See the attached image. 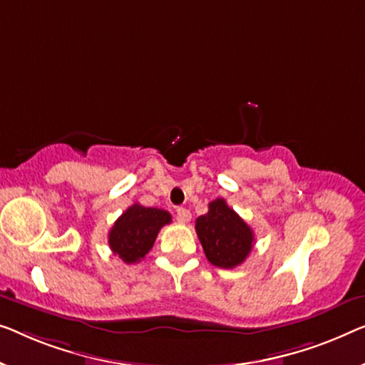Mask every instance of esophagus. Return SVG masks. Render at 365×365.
<instances>
[{"label":"esophagus","mask_w":365,"mask_h":365,"mask_svg":"<svg viewBox=\"0 0 365 365\" xmlns=\"http://www.w3.org/2000/svg\"><path fill=\"white\" fill-rule=\"evenodd\" d=\"M176 219H178L179 222H181V224H186V222L191 220V212H189L187 209L179 207V209L176 210Z\"/></svg>","instance_id":"obj_1"}]
</instances>
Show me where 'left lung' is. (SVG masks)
<instances>
[{
  "label": "left lung",
  "instance_id": "obj_1",
  "mask_svg": "<svg viewBox=\"0 0 365 365\" xmlns=\"http://www.w3.org/2000/svg\"><path fill=\"white\" fill-rule=\"evenodd\" d=\"M195 232L207 260L219 268L244 263L255 242L247 222L220 197L209 204L207 214L195 219Z\"/></svg>",
  "mask_w": 365,
  "mask_h": 365
}]
</instances>
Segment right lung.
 I'll use <instances>...</instances> for the list:
<instances>
[{
	"mask_svg": "<svg viewBox=\"0 0 365 365\" xmlns=\"http://www.w3.org/2000/svg\"><path fill=\"white\" fill-rule=\"evenodd\" d=\"M171 222L168 210L133 204L125 210L108 232V245L113 255L125 263H136L148 255L161 227Z\"/></svg>",
	"mask_w": 365,
	"mask_h": 365,
	"instance_id": "obj_1",
	"label": "right lung"
}]
</instances>
